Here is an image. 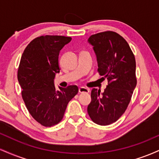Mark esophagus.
Masks as SVG:
<instances>
[{"mask_svg": "<svg viewBox=\"0 0 159 159\" xmlns=\"http://www.w3.org/2000/svg\"><path fill=\"white\" fill-rule=\"evenodd\" d=\"M78 91H79V93H87L90 92V90H89L88 88H86V87H81L78 89Z\"/></svg>", "mask_w": 159, "mask_h": 159, "instance_id": "obj_1", "label": "esophagus"}]
</instances>
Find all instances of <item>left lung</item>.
Returning a JSON list of instances; mask_svg holds the SVG:
<instances>
[{
    "mask_svg": "<svg viewBox=\"0 0 159 159\" xmlns=\"http://www.w3.org/2000/svg\"><path fill=\"white\" fill-rule=\"evenodd\" d=\"M88 42L93 46L98 73L107 80V86L102 93L93 89L87 112L95 123L107 125L119 119L130 102L137 84L135 58L125 39L116 32L98 33Z\"/></svg>",
    "mask_w": 159,
    "mask_h": 159,
    "instance_id": "obj_1",
    "label": "left lung"
}]
</instances>
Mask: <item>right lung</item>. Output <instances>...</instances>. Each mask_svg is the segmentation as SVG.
<instances>
[{
  "instance_id": "obj_1",
  "label": "right lung",
  "mask_w": 159,
  "mask_h": 159,
  "mask_svg": "<svg viewBox=\"0 0 159 159\" xmlns=\"http://www.w3.org/2000/svg\"><path fill=\"white\" fill-rule=\"evenodd\" d=\"M72 38L41 36L32 40L24 51L18 70L21 96L29 113L36 121L51 127L61 121L69 102L78 93L76 85L60 87L54 84L60 72V51Z\"/></svg>"
}]
</instances>
